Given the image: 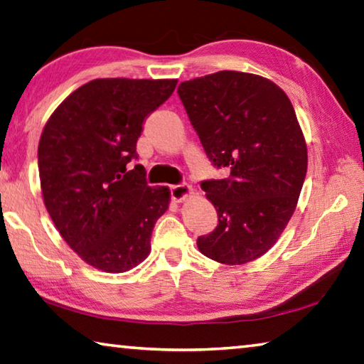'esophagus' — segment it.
<instances>
[{"mask_svg":"<svg viewBox=\"0 0 364 364\" xmlns=\"http://www.w3.org/2000/svg\"><path fill=\"white\" fill-rule=\"evenodd\" d=\"M170 193H171V199L175 202H183L194 194V189L191 188L189 184H176V186L170 188Z\"/></svg>","mask_w":364,"mask_h":364,"instance_id":"1","label":"esophagus"}]
</instances>
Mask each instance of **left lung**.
Segmentation results:
<instances>
[{
  "label": "left lung",
  "mask_w": 364,
  "mask_h": 364,
  "mask_svg": "<svg viewBox=\"0 0 364 364\" xmlns=\"http://www.w3.org/2000/svg\"><path fill=\"white\" fill-rule=\"evenodd\" d=\"M208 159L226 176L200 186L218 226L200 253L240 266L275 245L291 220L307 173V144L288 95L267 77L218 71L178 85Z\"/></svg>",
  "instance_id": "obj_1"
}]
</instances>
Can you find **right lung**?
I'll use <instances>...</instances> for the list:
<instances>
[{"label":"right lung","mask_w":364,"mask_h":364,"mask_svg":"<svg viewBox=\"0 0 364 364\" xmlns=\"http://www.w3.org/2000/svg\"><path fill=\"white\" fill-rule=\"evenodd\" d=\"M178 79H94L58 105L38 144L44 205L84 262L121 274L144 261L170 189L151 188L136 159L143 121Z\"/></svg>","instance_id":"add662e5"}]
</instances>
